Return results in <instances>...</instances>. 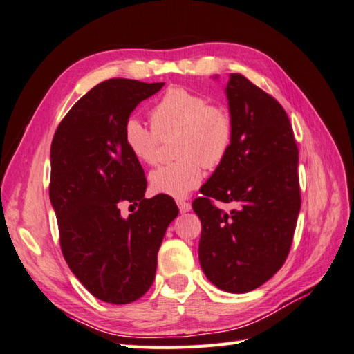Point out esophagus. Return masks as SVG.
Here are the masks:
<instances>
[{"instance_id":"34e87169","label":"esophagus","mask_w":354,"mask_h":354,"mask_svg":"<svg viewBox=\"0 0 354 354\" xmlns=\"http://www.w3.org/2000/svg\"><path fill=\"white\" fill-rule=\"evenodd\" d=\"M178 207H179V212H181V214H185V212H189L192 209V204L187 203V201H181V199H179Z\"/></svg>"}]
</instances>
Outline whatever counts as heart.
Here are the masks:
<instances>
[{
	"instance_id": "1",
	"label": "heart",
	"mask_w": 354,
	"mask_h": 354,
	"mask_svg": "<svg viewBox=\"0 0 354 354\" xmlns=\"http://www.w3.org/2000/svg\"><path fill=\"white\" fill-rule=\"evenodd\" d=\"M151 125L128 118L124 144L139 162L155 164L160 139L178 134V159L150 173V189L158 195L187 196L201 184L204 167L220 165L234 142V119L226 108L210 104L203 94L183 86L169 88L156 102L151 110Z\"/></svg>"
}]
</instances>
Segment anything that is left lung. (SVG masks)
Instances as JSON below:
<instances>
[{
    "label": "left lung",
    "instance_id": "8db88e82",
    "mask_svg": "<svg viewBox=\"0 0 354 354\" xmlns=\"http://www.w3.org/2000/svg\"><path fill=\"white\" fill-rule=\"evenodd\" d=\"M234 142L192 203L201 220L199 263L212 283L243 294L283 266L300 212L299 149L288 114L241 74L226 86ZM215 201L235 202L229 214Z\"/></svg>",
    "mask_w": 354,
    "mask_h": 354
}]
</instances>
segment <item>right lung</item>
I'll list each match as a JSON object with an SVG mask.
<instances>
[{"instance_id":"1","label":"right lung","mask_w":354,"mask_h":354,"mask_svg":"<svg viewBox=\"0 0 354 354\" xmlns=\"http://www.w3.org/2000/svg\"><path fill=\"white\" fill-rule=\"evenodd\" d=\"M162 86L130 79L99 83L62 119L50 144L49 198L63 257L106 304H131L149 291L165 230L179 214L170 196H144V169L124 144L125 120ZM124 201L138 207L128 218L120 215Z\"/></svg>"}]
</instances>
